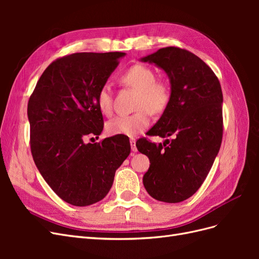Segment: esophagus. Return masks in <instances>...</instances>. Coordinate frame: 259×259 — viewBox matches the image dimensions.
Returning a JSON list of instances; mask_svg holds the SVG:
<instances>
[{
  "label": "esophagus",
  "instance_id": "34e87169",
  "mask_svg": "<svg viewBox=\"0 0 259 259\" xmlns=\"http://www.w3.org/2000/svg\"><path fill=\"white\" fill-rule=\"evenodd\" d=\"M130 144H131V147H132V151H133V152H136V151H137V148H136V139L132 137V138L130 139Z\"/></svg>",
  "mask_w": 259,
  "mask_h": 259
}]
</instances>
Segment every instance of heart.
I'll list each match as a JSON object with an SVG mask.
<instances>
[{
  "label": "heart",
  "instance_id": "heart-1",
  "mask_svg": "<svg viewBox=\"0 0 259 259\" xmlns=\"http://www.w3.org/2000/svg\"><path fill=\"white\" fill-rule=\"evenodd\" d=\"M122 85L138 92L135 103L137 111L127 115H119L106 124L110 135L135 136L145 131L151 123V113L160 114L166 110L171 99L170 86L156 80V74L145 65H134L120 75ZM99 110L110 115L113 110V93L110 86H101L97 94Z\"/></svg>",
  "mask_w": 259,
  "mask_h": 259
}]
</instances>
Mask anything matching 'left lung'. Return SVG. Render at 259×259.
Listing matches in <instances>:
<instances>
[{
    "label": "left lung",
    "instance_id": "1",
    "mask_svg": "<svg viewBox=\"0 0 259 259\" xmlns=\"http://www.w3.org/2000/svg\"><path fill=\"white\" fill-rule=\"evenodd\" d=\"M169 77L171 99L149 131L165 143L140 138L136 147L150 160L143 182L158 201L178 203L198 191L213 165L223 140V92L218 77L193 53L169 46L142 58Z\"/></svg>",
    "mask_w": 259,
    "mask_h": 259
}]
</instances>
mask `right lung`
<instances>
[{"label": "right lung", "mask_w": 259, "mask_h": 259, "mask_svg": "<svg viewBox=\"0 0 259 259\" xmlns=\"http://www.w3.org/2000/svg\"><path fill=\"white\" fill-rule=\"evenodd\" d=\"M125 53H75L53 61L28 103L30 147L41 175L60 199L74 206L103 200L115 170L131 152L126 138L98 137L104 128L97 94Z\"/></svg>", "instance_id": "right-lung-1"}]
</instances>
